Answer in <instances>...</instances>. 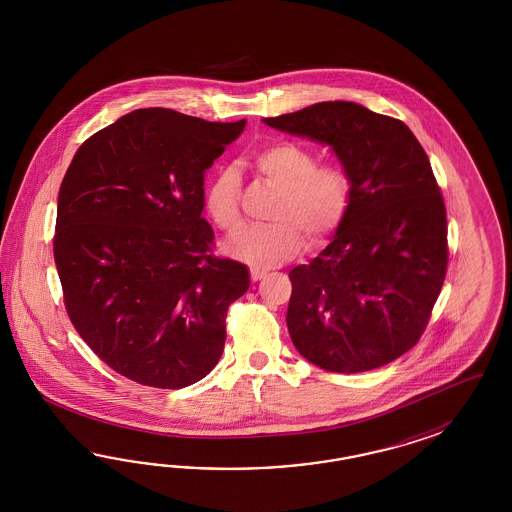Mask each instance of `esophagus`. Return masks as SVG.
Listing matches in <instances>:
<instances>
[{"label": "esophagus", "instance_id": "obj_1", "mask_svg": "<svg viewBox=\"0 0 512 512\" xmlns=\"http://www.w3.org/2000/svg\"><path fill=\"white\" fill-rule=\"evenodd\" d=\"M264 276H266V270H263V268H257V266L251 268V281H259V279H263Z\"/></svg>", "mask_w": 512, "mask_h": 512}]
</instances>
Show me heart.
<instances>
[{"mask_svg": "<svg viewBox=\"0 0 512 512\" xmlns=\"http://www.w3.org/2000/svg\"><path fill=\"white\" fill-rule=\"evenodd\" d=\"M251 167L279 195L272 204V223L253 225L229 242V253L253 264L276 266L295 257L304 244L325 242L349 214L355 182L340 163H317V152L296 140H274L248 155ZM242 178L234 167H219L206 184L204 206L221 231L242 227Z\"/></svg>", "mask_w": 512, "mask_h": 512, "instance_id": "b5f03b06", "label": "heart"}]
</instances>
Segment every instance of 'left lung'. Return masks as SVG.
<instances>
[{
    "label": "left lung",
    "instance_id": "left-lung-1",
    "mask_svg": "<svg viewBox=\"0 0 512 512\" xmlns=\"http://www.w3.org/2000/svg\"><path fill=\"white\" fill-rule=\"evenodd\" d=\"M264 124L332 146L355 197L328 248L289 272L296 351L326 372L381 368L413 349L447 263V210L430 159L402 120L349 101Z\"/></svg>",
    "mask_w": 512,
    "mask_h": 512
}]
</instances>
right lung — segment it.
<instances>
[{
    "instance_id": "obj_1",
    "label": "right lung",
    "mask_w": 512,
    "mask_h": 512,
    "mask_svg": "<svg viewBox=\"0 0 512 512\" xmlns=\"http://www.w3.org/2000/svg\"><path fill=\"white\" fill-rule=\"evenodd\" d=\"M246 125L139 109L84 140L58 195L54 261L80 338L114 372L184 388L214 370L246 264L214 255L204 171Z\"/></svg>"
}]
</instances>
